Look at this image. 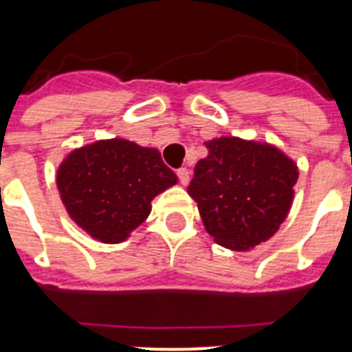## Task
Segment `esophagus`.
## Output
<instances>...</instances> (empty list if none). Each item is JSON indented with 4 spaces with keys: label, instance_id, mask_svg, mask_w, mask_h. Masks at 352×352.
I'll use <instances>...</instances> for the list:
<instances>
[{
    "label": "esophagus",
    "instance_id": "34e87169",
    "mask_svg": "<svg viewBox=\"0 0 352 352\" xmlns=\"http://www.w3.org/2000/svg\"><path fill=\"white\" fill-rule=\"evenodd\" d=\"M178 179L182 185H188V179H190V173H188V169H185V167H182V169H178Z\"/></svg>",
    "mask_w": 352,
    "mask_h": 352
}]
</instances>
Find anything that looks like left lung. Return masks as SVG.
<instances>
[{"label": "left lung", "instance_id": "left-lung-1", "mask_svg": "<svg viewBox=\"0 0 352 352\" xmlns=\"http://www.w3.org/2000/svg\"><path fill=\"white\" fill-rule=\"evenodd\" d=\"M188 194L208 234L231 250H248L272 238L294 199L298 166L268 142L217 138L204 142Z\"/></svg>", "mask_w": 352, "mask_h": 352}]
</instances>
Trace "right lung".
I'll return each mask as SVG.
<instances>
[{
	"label": "right lung",
	"instance_id": "add662e5",
	"mask_svg": "<svg viewBox=\"0 0 352 352\" xmlns=\"http://www.w3.org/2000/svg\"><path fill=\"white\" fill-rule=\"evenodd\" d=\"M178 178L158 149L102 139L63 158L56 185L70 219L102 243H121L151 213V201Z\"/></svg>",
	"mask_w": 352,
	"mask_h": 352
}]
</instances>
